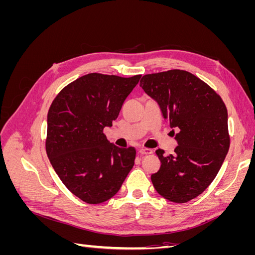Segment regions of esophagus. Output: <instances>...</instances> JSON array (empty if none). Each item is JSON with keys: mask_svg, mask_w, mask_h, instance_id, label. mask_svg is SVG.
I'll list each match as a JSON object with an SVG mask.
<instances>
[{"mask_svg": "<svg viewBox=\"0 0 255 255\" xmlns=\"http://www.w3.org/2000/svg\"><path fill=\"white\" fill-rule=\"evenodd\" d=\"M153 151L151 149H140L139 154L140 155H149V154H152Z\"/></svg>", "mask_w": 255, "mask_h": 255, "instance_id": "esophagus-1", "label": "esophagus"}]
</instances>
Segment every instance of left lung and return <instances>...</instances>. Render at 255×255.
Returning <instances> with one entry per match:
<instances>
[{
  "label": "left lung",
  "mask_w": 255,
  "mask_h": 255,
  "mask_svg": "<svg viewBox=\"0 0 255 255\" xmlns=\"http://www.w3.org/2000/svg\"><path fill=\"white\" fill-rule=\"evenodd\" d=\"M140 87L160 107L175 134L174 154L157 150L159 170L151 175L158 194L186 203L210 186L229 148L228 111L221 98L196 75L184 70L143 75Z\"/></svg>",
  "instance_id": "1"
}]
</instances>
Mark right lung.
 <instances>
[{
	"label": "right lung",
	"mask_w": 255,
	"mask_h": 255,
	"mask_svg": "<svg viewBox=\"0 0 255 255\" xmlns=\"http://www.w3.org/2000/svg\"><path fill=\"white\" fill-rule=\"evenodd\" d=\"M141 78L89 73L61 90L48 113L45 149L60 181L89 204L119 191L134 166L136 150L121 149L103 134Z\"/></svg>",
	"instance_id": "obj_1"
}]
</instances>
